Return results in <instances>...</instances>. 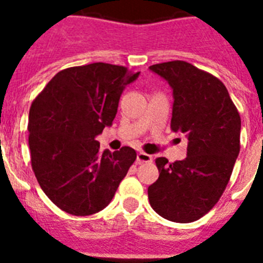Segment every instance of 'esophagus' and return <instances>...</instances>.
<instances>
[{"label":"esophagus","instance_id":"34e87169","mask_svg":"<svg viewBox=\"0 0 263 263\" xmlns=\"http://www.w3.org/2000/svg\"><path fill=\"white\" fill-rule=\"evenodd\" d=\"M153 160V157L150 154H146V153L143 152H139L138 154H137V162L138 163H147V162H152Z\"/></svg>","mask_w":263,"mask_h":263}]
</instances>
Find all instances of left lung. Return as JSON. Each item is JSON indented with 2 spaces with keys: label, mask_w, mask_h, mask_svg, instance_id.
<instances>
[{
  "label": "left lung",
  "mask_w": 263,
  "mask_h": 263,
  "mask_svg": "<svg viewBox=\"0 0 263 263\" xmlns=\"http://www.w3.org/2000/svg\"><path fill=\"white\" fill-rule=\"evenodd\" d=\"M173 88L171 129L185 134L187 158H157L159 178L147 190L153 210L174 222H192L212 210L240 153L241 118L221 81L183 60L150 66Z\"/></svg>",
  "instance_id": "obj_1"
}]
</instances>
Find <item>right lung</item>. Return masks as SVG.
Returning a JSON list of instances; mask_svg holds the SVG:
<instances>
[{
  "label": "right lung",
  "instance_id": "1",
  "mask_svg": "<svg viewBox=\"0 0 263 263\" xmlns=\"http://www.w3.org/2000/svg\"><path fill=\"white\" fill-rule=\"evenodd\" d=\"M138 76L108 63L71 67L32 101L27 126L32 171L64 212L88 216L104 210L134 163V148L101 153L96 137L110 126L125 87Z\"/></svg>",
  "mask_w": 263,
  "mask_h": 263
}]
</instances>
